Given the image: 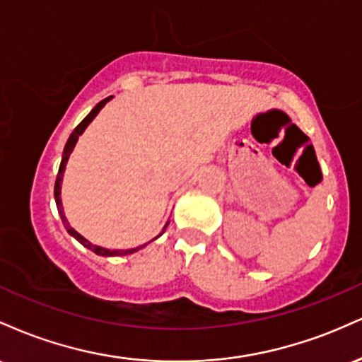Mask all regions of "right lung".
<instances>
[{"mask_svg": "<svg viewBox=\"0 0 362 362\" xmlns=\"http://www.w3.org/2000/svg\"><path fill=\"white\" fill-rule=\"evenodd\" d=\"M112 100V97H109V98H105V100H102V102H98L97 105L93 107V109H91V112L88 115H86L85 119L81 120L80 124H78L76 127H74V131L71 132V136H69V139H68V143H66V146H64V151H62V160H61V165H59V172H57V177H56V185H54V199H56V206H57V211H59V216H61V219H62V224H64V228L66 230H68V233L73 236V238H76L78 242H80L83 247H86L88 248V250H91V252H95L97 253V255H102V257H117V255H131V253H134V252H138V250H141V248H144L146 247V245L149 243H144V245H139V247H136V248H127V250H110V248H103V247H98V245H93L91 242H88V240L85 238V236H81L80 233H78L76 230H74V228H71V224H69V221H68V218H66V214H64V209H62V201H61V184H62V175H64V170H66V163H68V160H69V155H71L73 153V149H74V146H76V143H78V138H80V136L83 134V132H85V129L88 127V124L91 122V120H93L95 117H97V114L98 112H100L103 107H105V103L107 102H110ZM170 224V221H167V224H165L163 226V231L167 230V226ZM163 231H161V233H163ZM160 233V235H161ZM158 235V236H160ZM156 236V238H158ZM155 240V238H153ZM151 240V242H153Z\"/></svg>", "mask_w": 362, "mask_h": 362, "instance_id": "right-lung-1", "label": "right lung"}]
</instances>
